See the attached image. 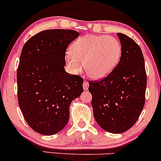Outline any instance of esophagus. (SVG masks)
Listing matches in <instances>:
<instances>
[{"label": "esophagus", "instance_id": "esophagus-1", "mask_svg": "<svg viewBox=\"0 0 161 161\" xmlns=\"http://www.w3.org/2000/svg\"><path fill=\"white\" fill-rule=\"evenodd\" d=\"M88 87H89V84H88V82H87V81H84V82H83V88H84V90L88 89Z\"/></svg>", "mask_w": 161, "mask_h": 161}]
</instances>
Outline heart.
I'll return each mask as SVG.
<instances>
[{
  "label": "heart",
  "instance_id": "b5f03b06",
  "mask_svg": "<svg viewBox=\"0 0 161 161\" xmlns=\"http://www.w3.org/2000/svg\"><path fill=\"white\" fill-rule=\"evenodd\" d=\"M122 46L119 40L110 36L88 34L77 39L66 53L72 73L78 74L85 63L87 74L93 79H103L114 69L120 60Z\"/></svg>",
  "mask_w": 161,
  "mask_h": 161
}]
</instances>
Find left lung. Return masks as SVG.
<instances>
[{
  "instance_id": "1",
  "label": "left lung",
  "mask_w": 161,
  "mask_h": 161,
  "mask_svg": "<svg viewBox=\"0 0 161 161\" xmlns=\"http://www.w3.org/2000/svg\"><path fill=\"white\" fill-rule=\"evenodd\" d=\"M117 36L122 46L118 64L104 79L88 82L95 120L110 133L125 132L136 123L145 105L147 86L141 48L129 36Z\"/></svg>"
}]
</instances>
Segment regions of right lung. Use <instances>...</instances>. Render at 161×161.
I'll return each instance as SVG.
<instances>
[{
    "instance_id": "right-lung-1",
    "label": "right lung",
    "mask_w": 161,
    "mask_h": 161,
    "mask_svg": "<svg viewBox=\"0 0 161 161\" xmlns=\"http://www.w3.org/2000/svg\"><path fill=\"white\" fill-rule=\"evenodd\" d=\"M79 36L71 29H49L25 42L17 69L20 110L29 126L51 136L69 119V106L83 92V79L64 69L65 52Z\"/></svg>"
}]
</instances>
